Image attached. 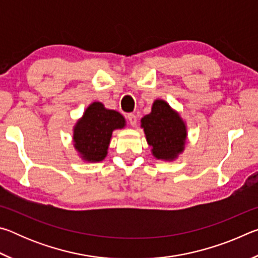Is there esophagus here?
Here are the masks:
<instances>
[{
	"instance_id": "esophagus-1",
	"label": "esophagus",
	"mask_w": 258,
	"mask_h": 258,
	"mask_svg": "<svg viewBox=\"0 0 258 258\" xmlns=\"http://www.w3.org/2000/svg\"><path fill=\"white\" fill-rule=\"evenodd\" d=\"M127 120H128V123H130V125L131 126H137V123H138V118H137V116L135 115H133V113H130V115H127Z\"/></svg>"
}]
</instances>
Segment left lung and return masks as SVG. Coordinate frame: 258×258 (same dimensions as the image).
I'll list each match as a JSON object with an SVG mask.
<instances>
[{"instance_id": "1", "label": "left lung", "mask_w": 258, "mask_h": 258, "mask_svg": "<svg viewBox=\"0 0 258 258\" xmlns=\"http://www.w3.org/2000/svg\"><path fill=\"white\" fill-rule=\"evenodd\" d=\"M141 127L156 159L172 161L184 151L187 137L185 121L165 100H155L151 112L141 119Z\"/></svg>"}]
</instances>
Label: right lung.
<instances>
[{"label": "right lung", "instance_id": "right-lung-1", "mask_svg": "<svg viewBox=\"0 0 258 258\" xmlns=\"http://www.w3.org/2000/svg\"><path fill=\"white\" fill-rule=\"evenodd\" d=\"M125 126L126 120L118 111L92 102L74 126V148L86 163H99L106 158L113 131Z\"/></svg>", "mask_w": 258, "mask_h": 258}]
</instances>
